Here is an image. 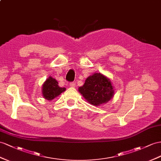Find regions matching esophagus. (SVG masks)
I'll return each mask as SVG.
<instances>
[{"label": "esophagus", "mask_w": 161, "mask_h": 161, "mask_svg": "<svg viewBox=\"0 0 161 161\" xmlns=\"http://www.w3.org/2000/svg\"><path fill=\"white\" fill-rule=\"evenodd\" d=\"M70 86H71V87H72V88L75 87V82H71V83H70Z\"/></svg>", "instance_id": "1"}]
</instances>
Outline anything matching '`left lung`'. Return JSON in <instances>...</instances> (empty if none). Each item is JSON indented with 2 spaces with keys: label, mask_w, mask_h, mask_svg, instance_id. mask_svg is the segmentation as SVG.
<instances>
[{
  "label": "left lung",
  "mask_w": 161,
  "mask_h": 161,
  "mask_svg": "<svg viewBox=\"0 0 161 161\" xmlns=\"http://www.w3.org/2000/svg\"><path fill=\"white\" fill-rule=\"evenodd\" d=\"M78 90L86 101L94 106L107 103L114 94L111 81L100 73L90 75Z\"/></svg>",
  "instance_id": "obj_1"
}]
</instances>
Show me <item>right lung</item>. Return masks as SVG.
<instances>
[{"mask_svg":"<svg viewBox=\"0 0 161 161\" xmlns=\"http://www.w3.org/2000/svg\"><path fill=\"white\" fill-rule=\"evenodd\" d=\"M58 84V81L52 77H49L44 82L42 86V94L45 99L52 101L65 91V88H60Z\"/></svg>","mask_w":161,"mask_h":161,"instance_id":"obj_1","label":"right lung"}]
</instances>
